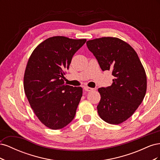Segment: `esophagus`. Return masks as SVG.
I'll return each mask as SVG.
<instances>
[{"instance_id":"1","label":"esophagus","mask_w":160,"mask_h":160,"mask_svg":"<svg viewBox=\"0 0 160 160\" xmlns=\"http://www.w3.org/2000/svg\"><path fill=\"white\" fill-rule=\"evenodd\" d=\"M84 89H85L86 91H92L93 90V88H89V87H84Z\"/></svg>"}]
</instances>
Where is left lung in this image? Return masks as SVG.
I'll return each instance as SVG.
<instances>
[{
	"mask_svg": "<svg viewBox=\"0 0 160 160\" xmlns=\"http://www.w3.org/2000/svg\"><path fill=\"white\" fill-rule=\"evenodd\" d=\"M87 46L103 71H112L113 83L98 91L100 118L111 124H119L132 116L146 93V71L137 52L127 42L115 37L87 41Z\"/></svg>",
	"mask_w": 160,
	"mask_h": 160,
	"instance_id": "obj_1",
	"label": "left lung"
}]
</instances>
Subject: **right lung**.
Instances as JSON below:
<instances>
[{
  "instance_id": "obj_1",
  "label": "right lung",
  "mask_w": 160,
  "mask_h": 160,
  "mask_svg": "<svg viewBox=\"0 0 160 160\" xmlns=\"http://www.w3.org/2000/svg\"><path fill=\"white\" fill-rule=\"evenodd\" d=\"M86 41L50 37L35 48L28 61L25 93L38 119L50 129L63 128L75 118L83 89L65 85L62 78L72 56Z\"/></svg>"
}]
</instances>
